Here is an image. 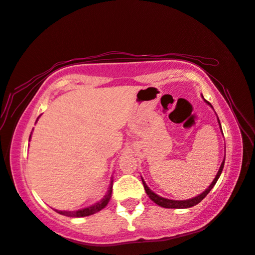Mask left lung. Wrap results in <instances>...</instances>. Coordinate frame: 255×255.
I'll use <instances>...</instances> for the list:
<instances>
[{
  "mask_svg": "<svg viewBox=\"0 0 255 255\" xmlns=\"http://www.w3.org/2000/svg\"><path fill=\"white\" fill-rule=\"evenodd\" d=\"M204 100H205V99H204ZM205 102L207 103V105H209L211 108H213V106H211L208 101L205 100ZM217 120H218L219 128H221V131L223 132L222 126H221V122H219L218 117H217ZM224 164H225V156H224V159H223V162H222V164H221V166H219V170H218V172H217V174H216L215 179L213 180V182L210 183L209 187L207 188L204 192L200 193V195H198V196L195 197V198H191V199H187V200H172V199H167V198H163V197H161V196L156 195V193H155L154 191H152V190H150V189L147 187V184H146V182H145L143 178H141V182H143V184H144L145 191H146V193H147V196L149 197V199L152 200V201H154L156 205L163 207V208H175V209L190 208V207H193V206H196V205L199 204V202H200L202 199H204V198H205L207 195H208L210 190L214 188V185L216 184V182H217V180L219 179V176H221V174H222L223 169H224Z\"/></svg>",
  "mask_w": 255,
  "mask_h": 255,
  "instance_id": "left-lung-1",
  "label": "left lung"
}]
</instances>
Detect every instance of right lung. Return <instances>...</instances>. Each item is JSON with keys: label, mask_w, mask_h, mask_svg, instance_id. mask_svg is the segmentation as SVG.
<instances>
[{"label": "right lung", "mask_w": 255, "mask_h": 255, "mask_svg": "<svg viewBox=\"0 0 255 255\" xmlns=\"http://www.w3.org/2000/svg\"><path fill=\"white\" fill-rule=\"evenodd\" d=\"M30 138H31V135H30V137H29V141H30ZM112 183H114V178L111 176L109 189H108V191L105 195V197H103L100 201L96 202L94 205H91V206L86 207V208H82L79 210H57V209H54V210L56 211V213H58L63 216H67V217H76V218L77 217H85V216L96 214V213H98V211H100L101 209L105 208V207L108 205V202L110 201V198L112 195Z\"/></svg>", "instance_id": "right-lung-1"}]
</instances>
